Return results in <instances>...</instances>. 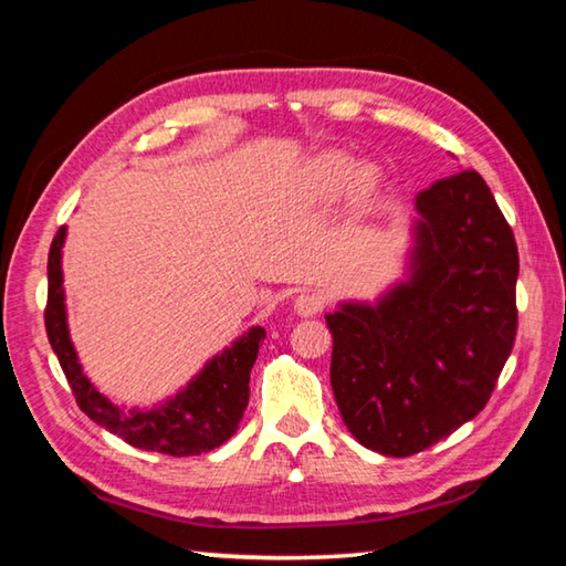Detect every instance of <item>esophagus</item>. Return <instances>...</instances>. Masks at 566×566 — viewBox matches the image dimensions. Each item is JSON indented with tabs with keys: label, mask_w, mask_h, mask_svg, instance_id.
Here are the masks:
<instances>
[{
	"label": "esophagus",
	"mask_w": 566,
	"mask_h": 566,
	"mask_svg": "<svg viewBox=\"0 0 566 566\" xmlns=\"http://www.w3.org/2000/svg\"><path fill=\"white\" fill-rule=\"evenodd\" d=\"M324 310V296L316 292H302L294 300V312L300 316H314Z\"/></svg>",
	"instance_id": "obj_1"
}]
</instances>
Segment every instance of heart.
<instances>
[{"mask_svg":"<svg viewBox=\"0 0 566 566\" xmlns=\"http://www.w3.org/2000/svg\"><path fill=\"white\" fill-rule=\"evenodd\" d=\"M356 163L346 156V153H324L310 163L306 168V188L312 190L316 198H332L344 185L355 176L352 190L356 198H368L376 190V172L371 168H361L354 172Z\"/></svg>","mask_w":566,"mask_h":566,"instance_id":"heart-1","label":"heart"}]
</instances>
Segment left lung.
Returning a JSON list of instances; mask_svg holds the SVG:
<instances>
[{"label":"left lung","instance_id":"left-lung-1","mask_svg":"<svg viewBox=\"0 0 566 566\" xmlns=\"http://www.w3.org/2000/svg\"><path fill=\"white\" fill-rule=\"evenodd\" d=\"M410 276L374 306L326 314L332 388L346 428L381 455L406 458L475 418L517 334L515 234L475 170L416 198Z\"/></svg>","mask_w":566,"mask_h":566}]
</instances>
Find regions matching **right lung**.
<instances>
[{"label": "right lung", "mask_w": 566, "mask_h": 566, "mask_svg": "<svg viewBox=\"0 0 566 566\" xmlns=\"http://www.w3.org/2000/svg\"><path fill=\"white\" fill-rule=\"evenodd\" d=\"M66 228H59L49 250V294L44 324L49 344L54 348L78 408L133 448L166 455H200L220 448L238 430L250 400V371L260 352L264 328L252 326L232 346L202 368L188 388L168 403L150 410H126L98 394L96 386L81 371L74 344L69 338L64 306V274H61V248Z\"/></svg>", "instance_id": "right-lung-1"}]
</instances>
